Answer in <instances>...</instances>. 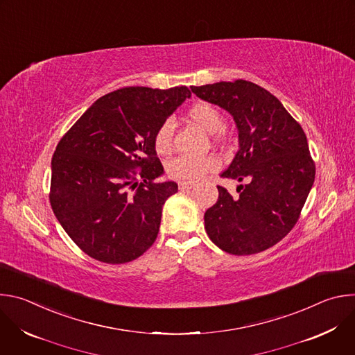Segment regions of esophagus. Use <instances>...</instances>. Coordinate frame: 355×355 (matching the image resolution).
<instances>
[{
	"label": "esophagus",
	"instance_id": "obj_1",
	"mask_svg": "<svg viewBox=\"0 0 355 355\" xmlns=\"http://www.w3.org/2000/svg\"><path fill=\"white\" fill-rule=\"evenodd\" d=\"M192 188H193V184H187V182H180V184H178V189L182 191V192L189 191V189H192Z\"/></svg>",
	"mask_w": 355,
	"mask_h": 355
}]
</instances>
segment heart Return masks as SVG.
<instances>
[{
	"instance_id": "b5f03b06",
	"label": "heart",
	"mask_w": 355,
	"mask_h": 355,
	"mask_svg": "<svg viewBox=\"0 0 355 355\" xmlns=\"http://www.w3.org/2000/svg\"><path fill=\"white\" fill-rule=\"evenodd\" d=\"M189 121L200 128L204 132L209 135H215L223 129V115L220 111L205 101H200V103L193 104L188 111ZM173 135H174V123L173 121L167 119L164 121L155 133V148L157 153L166 155L170 153L173 148ZM219 168V162L212 157H191V156H178L173 160H170L166 166V173L170 178L193 184L204 178L208 173H212Z\"/></svg>"
}]
</instances>
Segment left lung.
Instances as JSON below:
<instances>
[{"label": "left lung", "mask_w": 355, "mask_h": 355, "mask_svg": "<svg viewBox=\"0 0 355 355\" xmlns=\"http://www.w3.org/2000/svg\"><path fill=\"white\" fill-rule=\"evenodd\" d=\"M191 91L233 116L239 150L222 177L247 181L237 187L239 198L218 185V202L204 216L207 233L229 254L264 251L292 230L312 189L316 168L306 135L277 96L251 81Z\"/></svg>", "instance_id": "obj_1"}]
</instances>
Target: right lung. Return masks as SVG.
<instances>
[{
    "label": "right lung",
    "mask_w": 355,
    "mask_h": 355,
    "mask_svg": "<svg viewBox=\"0 0 355 355\" xmlns=\"http://www.w3.org/2000/svg\"><path fill=\"white\" fill-rule=\"evenodd\" d=\"M189 96L185 85L125 87L96 99L60 139L50 205L89 257L123 264L156 241L163 205L178 185L156 181L164 168L153 139Z\"/></svg>",
    "instance_id": "right-lung-1"
}]
</instances>
